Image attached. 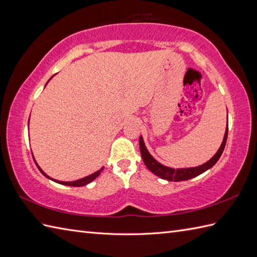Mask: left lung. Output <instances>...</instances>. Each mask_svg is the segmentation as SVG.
<instances>
[{"instance_id": "left-lung-1", "label": "left lung", "mask_w": 257, "mask_h": 257, "mask_svg": "<svg viewBox=\"0 0 257 257\" xmlns=\"http://www.w3.org/2000/svg\"><path fill=\"white\" fill-rule=\"evenodd\" d=\"M227 132H228V124H226V129H225V134H224V138H223V141L221 144V147L217 150L216 154L213 156L211 159L203 163V165L198 166V167H193V168H181V169H173V168H169L161 165L160 162H158L154 157H152L147 147L144 143V138L143 136H140L139 139V146H140V152H141V157H143V160L145 162L146 167L149 169V170L155 173L156 176L160 177L161 179L168 180V181H185V180L192 179L196 176H200L201 173L205 172L206 170H209L213 166L215 165L217 160L220 159L221 155L223 154V150L225 148V144H226V139H227Z\"/></svg>"}]
</instances>
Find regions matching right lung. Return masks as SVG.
<instances>
[{
    "label": "right lung",
    "instance_id": "right-lung-1",
    "mask_svg": "<svg viewBox=\"0 0 257 257\" xmlns=\"http://www.w3.org/2000/svg\"><path fill=\"white\" fill-rule=\"evenodd\" d=\"M29 122H30V119H29ZM36 166H37V168H38V170H40L43 174H44V176L46 177V178H48V179H51V180H53V181H55V182H57V183H59V184H64V185H70V187H83V185H86V184H88V183H90L91 181H94V180L99 176L100 174V172L103 170V167L100 169V170H98V171H96L95 173H92V174H90V176H87V177H85V178H83V179H79V180H76V181H73V182H65V181H58V180H54V179H52V178H50L47 176V174L42 170V169L38 167V165L36 163Z\"/></svg>",
    "mask_w": 257,
    "mask_h": 257
}]
</instances>
